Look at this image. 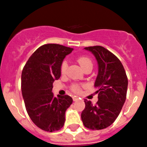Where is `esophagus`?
<instances>
[{
    "instance_id": "obj_1",
    "label": "esophagus",
    "mask_w": 147,
    "mask_h": 147,
    "mask_svg": "<svg viewBox=\"0 0 147 147\" xmlns=\"http://www.w3.org/2000/svg\"><path fill=\"white\" fill-rule=\"evenodd\" d=\"M73 99H74V102H76V101H77V100L79 99V98H78L77 96H74L73 97Z\"/></svg>"
}]
</instances>
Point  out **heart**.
Listing matches in <instances>:
<instances>
[{"label":"heart","mask_w":147,"mask_h":147,"mask_svg":"<svg viewBox=\"0 0 147 147\" xmlns=\"http://www.w3.org/2000/svg\"><path fill=\"white\" fill-rule=\"evenodd\" d=\"M78 62L80 63L81 67L83 69L85 70L88 67L90 66H93L91 60L89 58L86 57H80L78 59ZM67 68V62L66 60H64L62 62V65H61V73L62 74H65L66 72V70ZM72 90L74 92H80V86L79 85H74L72 86Z\"/></svg>","instance_id":"1"}]
</instances>
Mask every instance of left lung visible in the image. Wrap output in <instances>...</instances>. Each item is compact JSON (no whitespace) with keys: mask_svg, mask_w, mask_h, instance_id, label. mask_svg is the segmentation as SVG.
Returning a JSON list of instances; mask_svg holds the SVG:
<instances>
[{"mask_svg":"<svg viewBox=\"0 0 147 147\" xmlns=\"http://www.w3.org/2000/svg\"><path fill=\"white\" fill-rule=\"evenodd\" d=\"M85 49L94 55L98 63L94 87L98 99L95 105L85 99L81 118L85 127L98 130L111 125L119 116L125 102L128 80L121 61L107 49L99 45Z\"/></svg>","mask_w":147,"mask_h":147,"instance_id":"8db88e82","label":"left lung"}]
</instances>
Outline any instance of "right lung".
Listing matches in <instances>:
<instances>
[{
	"label": "right lung",
	"mask_w": 147,
	"mask_h": 147,
	"mask_svg": "<svg viewBox=\"0 0 147 147\" xmlns=\"http://www.w3.org/2000/svg\"><path fill=\"white\" fill-rule=\"evenodd\" d=\"M74 49L45 44L35 51L23 67L21 90L26 111L34 124L42 130L54 132L65 124L71 96H54L53 82L61 76V65Z\"/></svg>",
	"instance_id": "add662e5"
}]
</instances>
